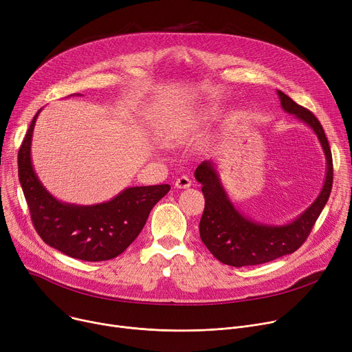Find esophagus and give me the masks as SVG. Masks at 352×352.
<instances>
[{
    "label": "esophagus",
    "instance_id": "obj_1",
    "mask_svg": "<svg viewBox=\"0 0 352 352\" xmlns=\"http://www.w3.org/2000/svg\"><path fill=\"white\" fill-rule=\"evenodd\" d=\"M175 187L179 190H186L191 187V179L188 177H179L175 181Z\"/></svg>",
    "mask_w": 352,
    "mask_h": 352
}]
</instances>
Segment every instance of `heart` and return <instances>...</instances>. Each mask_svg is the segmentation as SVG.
I'll list each match as a JSON object with an SVG mask.
<instances>
[{
    "mask_svg": "<svg viewBox=\"0 0 352 352\" xmlns=\"http://www.w3.org/2000/svg\"><path fill=\"white\" fill-rule=\"evenodd\" d=\"M210 114H212V113H206V116H210ZM168 140L173 141V142H181L182 141V134L178 133V129H175V131H171L168 134Z\"/></svg>",
    "mask_w": 352,
    "mask_h": 352,
    "instance_id": "obj_1",
    "label": "heart"
}]
</instances>
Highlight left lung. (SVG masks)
<instances>
[{"instance_id": "left-lung-1", "label": "left lung", "mask_w": 352, "mask_h": 352, "mask_svg": "<svg viewBox=\"0 0 352 352\" xmlns=\"http://www.w3.org/2000/svg\"><path fill=\"white\" fill-rule=\"evenodd\" d=\"M276 96L285 113L304 122L317 135L325 155L324 184L312 204L289 223L267 224L239 211L219 179L215 162L202 161L194 174L206 197L204 214L199 221V236L217 260L231 267L264 264L297 251L304 244L331 194L332 155L320 121L283 91L276 89Z\"/></svg>"}]
</instances>
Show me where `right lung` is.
<instances>
[{"mask_svg": "<svg viewBox=\"0 0 352 352\" xmlns=\"http://www.w3.org/2000/svg\"><path fill=\"white\" fill-rule=\"evenodd\" d=\"M41 109L34 116L18 151V178L32 224L45 244L68 256L82 261L116 258L138 236L151 210L171 187H128L109 201L92 206L60 201L43 186L32 165V133Z\"/></svg>", "mask_w": 352, "mask_h": 352, "instance_id": "right-lung-1", "label": "right lung"}]
</instances>
